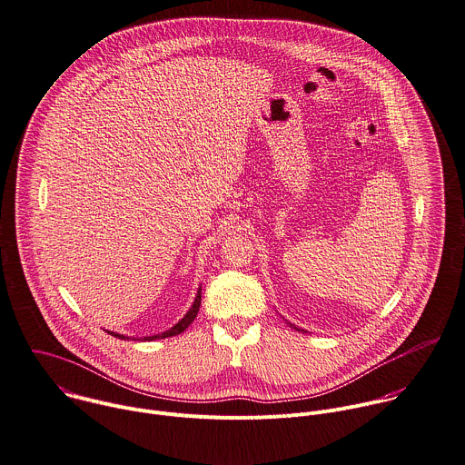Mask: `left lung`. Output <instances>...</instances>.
I'll return each instance as SVG.
<instances>
[{
	"mask_svg": "<svg viewBox=\"0 0 465 465\" xmlns=\"http://www.w3.org/2000/svg\"><path fill=\"white\" fill-rule=\"evenodd\" d=\"M286 325H290V329H295L297 332H306V331H302V329H297L295 325H292V323H288V322H286Z\"/></svg>",
	"mask_w": 465,
	"mask_h": 465,
	"instance_id": "8db88e82",
	"label": "left lung"
}]
</instances>
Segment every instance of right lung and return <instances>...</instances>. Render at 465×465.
I'll return each mask as SVG.
<instances>
[{"label": "right lung", "mask_w": 465, "mask_h": 465, "mask_svg": "<svg viewBox=\"0 0 465 465\" xmlns=\"http://www.w3.org/2000/svg\"><path fill=\"white\" fill-rule=\"evenodd\" d=\"M201 290H203V288H199V290H197V295H195V301H193L192 308H190V311L184 314V318H183L177 325H173L172 329H168V331H164V332H161V334H154V336H143V338H140V341L166 340V338L179 336L181 332H184V331L193 323V320H195V318H197V314H199V306H201ZM107 334H111V336L118 338V340H125V338H127V336H124V334H116V332H109V331H107ZM127 340H129V338H127ZM133 340H134V338H133Z\"/></svg>", "instance_id": "right-lung-1"}]
</instances>
